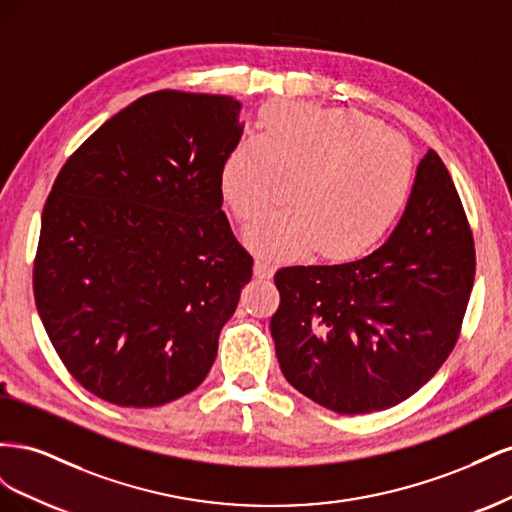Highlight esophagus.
<instances>
[{
	"instance_id": "esophagus-1",
	"label": "esophagus",
	"mask_w": 512,
	"mask_h": 512,
	"mask_svg": "<svg viewBox=\"0 0 512 512\" xmlns=\"http://www.w3.org/2000/svg\"><path fill=\"white\" fill-rule=\"evenodd\" d=\"M275 271V265L271 258H258L256 265H254V275L256 277H271Z\"/></svg>"
}]
</instances>
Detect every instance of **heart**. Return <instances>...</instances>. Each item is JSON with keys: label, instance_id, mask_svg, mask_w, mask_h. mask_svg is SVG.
I'll list each match as a JSON object with an SVG mask.
<instances>
[{"label": "heart", "instance_id": "heart-1", "mask_svg": "<svg viewBox=\"0 0 512 512\" xmlns=\"http://www.w3.org/2000/svg\"><path fill=\"white\" fill-rule=\"evenodd\" d=\"M416 164L410 145L350 108L273 104L258 138H241L224 160L220 192L241 222L265 215L294 183L286 213L252 224L245 241L277 256L320 247L350 260L376 247L404 213Z\"/></svg>", "mask_w": 512, "mask_h": 512}]
</instances>
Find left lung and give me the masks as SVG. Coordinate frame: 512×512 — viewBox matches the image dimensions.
Segmentation results:
<instances>
[{
  "instance_id": "1",
  "label": "left lung",
  "mask_w": 512,
  "mask_h": 512,
  "mask_svg": "<svg viewBox=\"0 0 512 512\" xmlns=\"http://www.w3.org/2000/svg\"><path fill=\"white\" fill-rule=\"evenodd\" d=\"M474 239L433 149L391 237L344 265L284 267L271 318L286 380L337 414L397 406L453 352L474 286Z\"/></svg>"
}]
</instances>
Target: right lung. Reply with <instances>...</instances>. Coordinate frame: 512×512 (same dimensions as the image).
I'll return each mask as SVG.
<instances>
[{"label":"right lung","instance_id":"obj_1","mask_svg":"<svg viewBox=\"0 0 512 512\" xmlns=\"http://www.w3.org/2000/svg\"><path fill=\"white\" fill-rule=\"evenodd\" d=\"M241 102L162 89L76 149L42 211L38 314L89 393L123 408L194 391L252 280L222 211Z\"/></svg>","mask_w":512,"mask_h":512}]
</instances>
